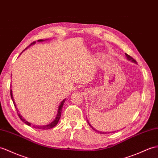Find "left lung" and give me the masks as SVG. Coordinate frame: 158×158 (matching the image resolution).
<instances>
[{"mask_svg":"<svg viewBox=\"0 0 158 158\" xmlns=\"http://www.w3.org/2000/svg\"><path fill=\"white\" fill-rule=\"evenodd\" d=\"M125 54H126V56H127V58H128V59H129V60H132V61H133V62H137V61H136V60H135L134 59V58H133V57H132V56H130V55H129V54H127V53H125ZM89 126H91V125H90V124H89ZM91 129H92L93 130H95V131H97V132H98V133H101V134H104V133H105V132H101V131H98L96 130V129H94V128H93L92 127H91Z\"/></svg>","mask_w":158,"mask_h":158,"instance_id":"8db88e82","label":"left lung"}]
</instances>
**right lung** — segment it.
Returning a JSON list of instances; mask_svg holds the SVG:
<instances>
[{
    "label": "right lung",
    "instance_id": "1",
    "mask_svg": "<svg viewBox=\"0 0 158 158\" xmlns=\"http://www.w3.org/2000/svg\"><path fill=\"white\" fill-rule=\"evenodd\" d=\"M38 42H42V41H44V40H38ZM35 43V42H32V43L31 44H29V46H31V45H32V44H34ZM29 46H28V47H29ZM26 48H25V49H26ZM10 97H11V99H12V100H13V102L14 106H16L14 100H13V97L12 90H11V89H10ZM64 101H65V100H62V102L60 103V106H59V107H58V113H57L56 117V118L54 119V120L53 121V122H52L51 123H50L49 124H47V125H45V126H35V125H33V127L35 128V129H42V130H48V129H52V128H53V127H54L55 126H56V124H58V120H59V119H60V118L62 108V107H63V104H64ZM17 114H18V116H19V118H20L22 121H23V122L24 123H25L26 124H27V125H29V126H31V123H28L27 120H25L23 118V117L21 116V115H20V114H19V112H18V110H17Z\"/></svg>",
    "mask_w": 158,
    "mask_h": 158
}]
</instances>
